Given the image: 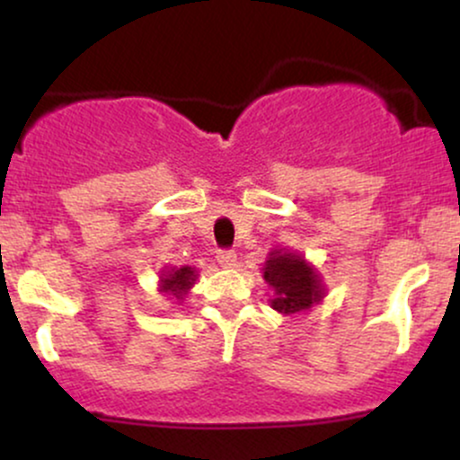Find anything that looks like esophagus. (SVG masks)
Listing matches in <instances>:
<instances>
[{
  "label": "esophagus",
  "instance_id": "obj_1",
  "mask_svg": "<svg viewBox=\"0 0 460 460\" xmlns=\"http://www.w3.org/2000/svg\"><path fill=\"white\" fill-rule=\"evenodd\" d=\"M218 263L223 268H235L237 263V255L234 251H220L218 252Z\"/></svg>",
  "mask_w": 460,
  "mask_h": 460
}]
</instances>
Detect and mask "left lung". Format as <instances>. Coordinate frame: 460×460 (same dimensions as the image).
<instances>
[{
  "label": "left lung",
  "instance_id": "8db88e82",
  "mask_svg": "<svg viewBox=\"0 0 460 460\" xmlns=\"http://www.w3.org/2000/svg\"><path fill=\"white\" fill-rule=\"evenodd\" d=\"M263 281L272 289L270 307L283 315H294L320 305L326 289L318 268L289 248H274L261 268Z\"/></svg>",
  "mask_w": 460,
  "mask_h": 460
}]
</instances>
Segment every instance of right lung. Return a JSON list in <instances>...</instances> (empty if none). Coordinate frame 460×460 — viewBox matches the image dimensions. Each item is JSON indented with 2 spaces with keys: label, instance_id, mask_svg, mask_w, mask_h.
Instances as JSON below:
<instances>
[{
  "label": "right lung",
  "instance_id": "add662e5",
  "mask_svg": "<svg viewBox=\"0 0 460 460\" xmlns=\"http://www.w3.org/2000/svg\"><path fill=\"white\" fill-rule=\"evenodd\" d=\"M197 279H199V270L192 266L166 268V270H162L160 274V292L164 296L181 303V300L188 296V292L192 289V285Z\"/></svg>",
  "mask_w": 460,
  "mask_h": 460
}]
</instances>
